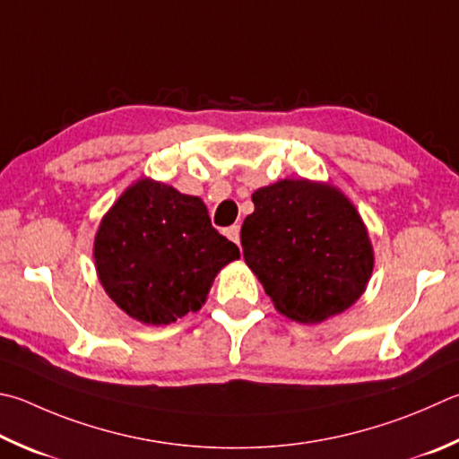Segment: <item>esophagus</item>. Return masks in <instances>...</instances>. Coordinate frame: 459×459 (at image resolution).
<instances>
[{
    "mask_svg": "<svg viewBox=\"0 0 459 459\" xmlns=\"http://www.w3.org/2000/svg\"><path fill=\"white\" fill-rule=\"evenodd\" d=\"M227 237L232 240V243L240 247V227L238 224H232V227L227 229Z\"/></svg>",
    "mask_w": 459,
    "mask_h": 459,
    "instance_id": "1",
    "label": "esophagus"
}]
</instances>
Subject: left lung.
Segmentation results:
<instances>
[{
	"label": "left lung",
	"instance_id": "1",
	"mask_svg": "<svg viewBox=\"0 0 459 459\" xmlns=\"http://www.w3.org/2000/svg\"><path fill=\"white\" fill-rule=\"evenodd\" d=\"M253 203L240 245L281 315L316 325L365 293L375 264L369 232L337 186L282 178L255 190Z\"/></svg>",
	"mask_w": 459,
	"mask_h": 459
}]
</instances>
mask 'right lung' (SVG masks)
Instances as JSON below:
<instances>
[{"instance_id": "1", "label": "right lung", "mask_w": 459, "mask_h": 459, "mask_svg": "<svg viewBox=\"0 0 459 459\" xmlns=\"http://www.w3.org/2000/svg\"><path fill=\"white\" fill-rule=\"evenodd\" d=\"M238 256V247L212 229L201 198L152 178L124 190L94 238L108 297L154 327L201 311L216 274Z\"/></svg>"}]
</instances>
